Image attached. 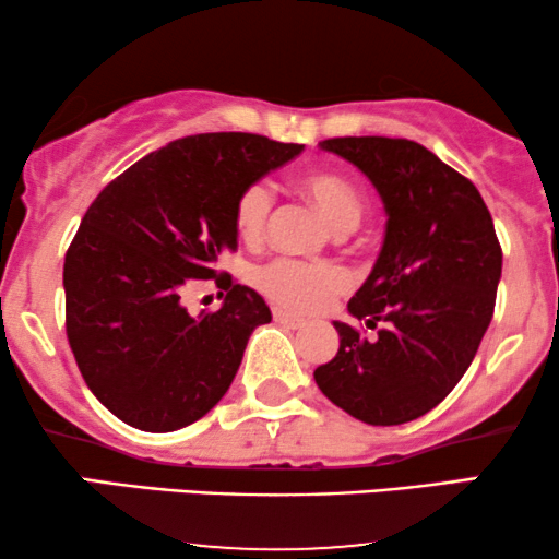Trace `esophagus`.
<instances>
[{
	"label": "esophagus",
	"instance_id": "1",
	"mask_svg": "<svg viewBox=\"0 0 559 559\" xmlns=\"http://www.w3.org/2000/svg\"><path fill=\"white\" fill-rule=\"evenodd\" d=\"M274 320H277L280 325H287V328H302V318H297L287 310H274Z\"/></svg>",
	"mask_w": 559,
	"mask_h": 559
}]
</instances>
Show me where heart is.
I'll return each mask as SVG.
<instances>
[{
	"label": "heart",
	"mask_w": 559,
	"mask_h": 559,
	"mask_svg": "<svg viewBox=\"0 0 559 559\" xmlns=\"http://www.w3.org/2000/svg\"><path fill=\"white\" fill-rule=\"evenodd\" d=\"M297 190L328 221L333 231H350L364 216V201L343 175L316 170L297 180ZM272 193L262 182L243 188L234 205V226L247 243L262 241L270 224ZM257 285L282 308L316 312L333 297L346 293L348 274L338 264H305L295 259H274L257 272Z\"/></svg>",
	"instance_id": "1"
}]
</instances>
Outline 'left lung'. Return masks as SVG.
Here are the masks:
<instances>
[{"label": "left lung", "instance_id": "8db88e82", "mask_svg": "<svg viewBox=\"0 0 559 559\" xmlns=\"http://www.w3.org/2000/svg\"><path fill=\"white\" fill-rule=\"evenodd\" d=\"M358 167L384 203V243L348 312L341 346L316 384L366 425H404L453 392L493 316L501 247L476 186L423 144L335 136L318 144Z\"/></svg>", "mask_w": 559, "mask_h": 559}]
</instances>
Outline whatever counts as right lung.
<instances>
[{"instance_id":"1","label":"right lung","mask_w":559,"mask_h":559,"mask_svg":"<svg viewBox=\"0 0 559 559\" xmlns=\"http://www.w3.org/2000/svg\"><path fill=\"white\" fill-rule=\"evenodd\" d=\"M302 150L243 132L182 136L91 203L63 264L66 331L88 389L121 423L173 432L228 392L270 308L228 274L216 312L190 316L180 297L239 243L241 190Z\"/></svg>"}]
</instances>
